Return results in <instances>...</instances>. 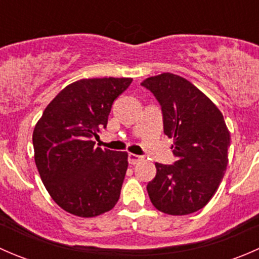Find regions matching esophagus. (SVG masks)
<instances>
[{
  "instance_id": "1",
  "label": "esophagus",
  "mask_w": 259,
  "mask_h": 259,
  "mask_svg": "<svg viewBox=\"0 0 259 259\" xmlns=\"http://www.w3.org/2000/svg\"><path fill=\"white\" fill-rule=\"evenodd\" d=\"M142 159H143V156L137 155V154L129 153V155H127V161H129V164H132V165H134V164L139 163V161L142 160Z\"/></svg>"
}]
</instances>
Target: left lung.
Wrapping results in <instances>:
<instances>
[{
  "mask_svg": "<svg viewBox=\"0 0 259 259\" xmlns=\"http://www.w3.org/2000/svg\"><path fill=\"white\" fill-rule=\"evenodd\" d=\"M159 101L164 134L173 138V165L155 163L148 183L158 210L187 215L202 209L215 194L228 164L229 132L219 109L190 81L164 72L142 82Z\"/></svg>",
  "mask_w": 259,
  "mask_h": 259,
  "instance_id": "8db88e82",
  "label": "left lung"
}]
</instances>
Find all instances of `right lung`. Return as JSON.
Returning a JSON list of instances; mask_svg holds the SVG:
<instances>
[{"mask_svg":"<svg viewBox=\"0 0 259 259\" xmlns=\"http://www.w3.org/2000/svg\"><path fill=\"white\" fill-rule=\"evenodd\" d=\"M130 77L82 79L62 89L32 134L35 163L49 194L62 209L82 217L113 209L127 169L126 151L95 148L115 99Z\"/></svg>","mask_w":259,"mask_h":259,"instance_id":"1","label":"right lung"}]
</instances>
